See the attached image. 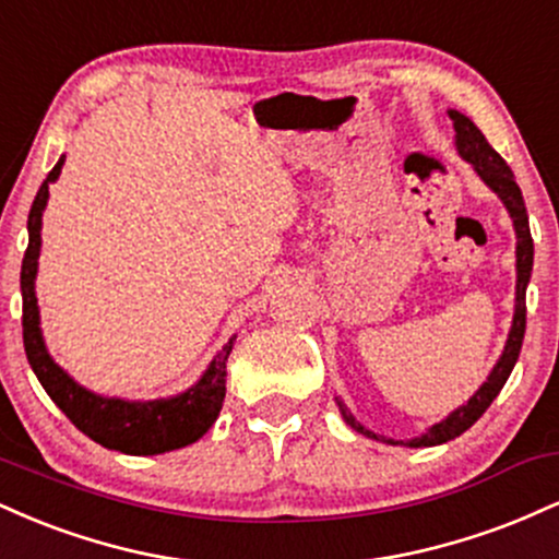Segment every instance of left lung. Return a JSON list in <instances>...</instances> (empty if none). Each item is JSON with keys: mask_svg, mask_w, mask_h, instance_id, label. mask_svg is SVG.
I'll use <instances>...</instances> for the list:
<instances>
[{"mask_svg": "<svg viewBox=\"0 0 559 559\" xmlns=\"http://www.w3.org/2000/svg\"><path fill=\"white\" fill-rule=\"evenodd\" d=\"M449 118H452L454 133H457V136H454V144H457L460 157L467 159V163L476 168L480 181H484L493 191V194L502 199L507 213H510V217H512V226H515V236H518L515 316H512V329H510V336H507L502 357H499L497 365H493V370L489 373V378H486L484 386H480L476 394L467 400V404L454 409L449 418L436 423V426L428 428V431L418 436V439H409L407 447H436V444H447V441L457 439V436L465 433L467 428H471L473 423H476L480 415L489 409V404L497 400V394L502 391L507 378H510V373H512V368H515L518 355H521L523 336H525V286H528L531 271H534V239H531L528 213H525L521 186L515 183V176H512L510 165H507L504 159L491 150V144L486 141V136L478 131V126L473 123L471 118H465V115L457 110H449ZM338 409H342V418L346 420V426L355 428L357 433L368 436V439H376V441H386V444H402V441L386 439V436H378L373 431H368L362 423L355 420V415H352L342 402H338Z\"/></svg>", "mask_w": 559, "mask_h": 559, "instance_id": "left-lung-1", "label": "left lung"}]
</instances>
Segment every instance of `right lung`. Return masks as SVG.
I'll use <instances>...</instances> for the list:
<instances>
[{
  "mask_svg": "<svg viewBox=\"0 0 559 559\" xmlns=\"http://www.w3.org/2000/svg\"><path fill=\"white\" fill-rule=\"evenodd\" d=\"M62 165H66V157L57 159L55 168L49 170L47 181L38 189L28 213V249H25L21 267L25 357H28L38 383L52 396L57 407L96 444L126 454H163L194 444L221 415L223 396H226V362L236 336L217 352L210 368L189 391L152 402H128L118 400V396L94 394V391L75 383L49 357L41 325H38L34 281L38 271V252H41V215L49 199V183L57 181Z\"/></svg>",
  "mask_w": 559,
  "mask_h": 559,
  "instance_id": "add662e5",
  "label": "right lung"
}]
</instances>
